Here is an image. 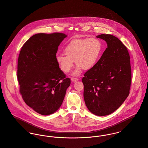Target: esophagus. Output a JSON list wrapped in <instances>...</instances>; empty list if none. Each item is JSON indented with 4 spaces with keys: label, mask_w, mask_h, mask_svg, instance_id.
<instances>
[{
    "label": "esophagus",
    "mask_w": 148,
    "mask_h": 148,
    "mask_svg": "<svg viewBox=\"0 0 148 148\" xmlns=\"http://www.w3.org/2000/svg\"><path fill=\"white\" fill-rule=\"evenodd\" d=\"M78 80H79V79L77 78H75V77H72L71 78V81L73 82H76Z\"/></svg>",
    "instance_id": "34e87169"
}]
</instances>
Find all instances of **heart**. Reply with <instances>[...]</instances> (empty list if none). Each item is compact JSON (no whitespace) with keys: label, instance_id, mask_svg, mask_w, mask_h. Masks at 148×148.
<instances>
[{"label":"heart","instance_id":"b5f03b06","mask_svg":"<svg viewBox=\"0 0 148 148\" xmlns=\"http://www.w3.org/2000/svg\"><path fill=\"white\" fill-rule=\"evenodd\" d=\"M103 49L102 42L97 38H83L72 40L64 48L66 56L58 55L56 60L64 73L69 72L74 65H77L73 72L79 75L82 69H90L99 60Z\"/></svg>","mask_w":148,"mask_h":148}]
</instances>
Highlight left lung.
<instances>
[{"label":"left lung","mask_w":148,"mask_h":148,"mask_svg":"<svg viewBox=\"0 0 148 148\" xmlns=\"http://www.w3.org/2000/svg\"><path fill=\"white\" fill-rule=\"evenodd\" d=\"M96 37L105 40L108 47L96 65L85 73L82 82L88 110L103 116L117 109L128 96L131 66L127 48L117 38L109 34Z\"/></svg>","instance_id":"left-lung-1"}]
</instances>
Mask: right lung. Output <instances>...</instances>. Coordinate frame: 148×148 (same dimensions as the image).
<instances>
[{
    "instance_id": "right-lung-1",
    "label": "right lung",
    "mask_w": 148,
    "mask_h": 148,
    "mask_svg": "<svg viewBox=\"0 0 148 148\" xmlns=\"http://www.w3.org/2000/svg\"><path fill=\"white\" fill-rule=\"evenodd\" d=\"M63 33L37 34L21 48L17 77L20 93L26 104L42 115L55 113L62 106L71 80L56 60Z\"/></svg>"
}]
</instances>
